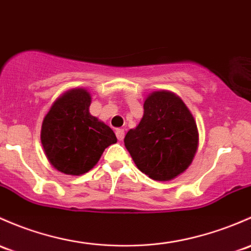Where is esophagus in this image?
Returning a JSON list of instances; mask_svg holds the SVG:
<instances>
[{
  "label": "esophagus",
  "mask_w": 251,
  "mask_h": 251,
  "mask_svg": "<svg viewBox=\"0 0 251 251\" xmlns=\"http://www.w3.org/2000/svg\"><path fill=\"white\" fill-rule=\"evenodd\" d=\"M115 134H117V138L119 141H123L124 137H125V131L121 130V128H119V130L115 131Z\"/></svg>",
  "instance_id": "obj_1"
}]
</instances>
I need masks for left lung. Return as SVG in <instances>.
Masks as SVG:
<instances>
[{
	"label": "left lung",
	"mask_w": 251,
	"mask_h": 251,
	"mask_svg": "<svg viewBox=\"0 0 251 251\" xmlns=\"http://www.w3.org/2000/svg\"><path fill=\"white\" fill-rule=\"evenodd\" d=\"M144 114L124 143L139 171L154 180L174 179L188 170L199 147L191 112L171 91H154L144 101Z\"/></svg>",
	"instance_id": "left-lung-1"
}]
</instances>
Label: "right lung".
<instances>
[{
    "label": "right lung",
    "mask_w": 251,
    "mask_h": 251,
    "mask_svg": "<svg viewBox=\"0 0 251 251\" xmlns=\"http://www.w3.org/2000/svg\"><path fill=\"white\" fill-rule=\"evenodd\" d=\"M85 89L61 95L43 119L41 141L49 162L60 172L80 176L94 168L104 149L117 143L109 126L90 114Z\"/></svg>",
    "instance_id": "obj_1"
}]
</instances>
